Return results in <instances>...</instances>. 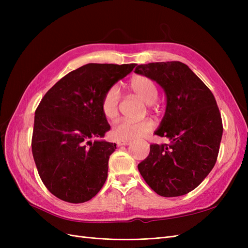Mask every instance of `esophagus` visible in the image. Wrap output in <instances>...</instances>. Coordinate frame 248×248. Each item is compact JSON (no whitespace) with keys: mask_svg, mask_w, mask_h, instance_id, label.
Wrapping results in <instances>:
<instances>
[{"mask_svg":"<svg viewBox=\"0 0 248 248\" xmlns=\"http://www.w3.org/2000/svg\"><path fill=\"white\" fill-rule=\"evenodd\" d=\"M131 144L130 140H117V146H128Z\"/></svg>","mask_w":248,"mask_h":248,"instance_id":"1","label":"esophagus"}]
</instances>
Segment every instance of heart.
I'll use <instances>...</instances> for the list:
<instances>
[{
    "instance_id": "obj_1",
    "label": "heart",
    "mask_w": 248,
    "mask_h": 248,
    "mask_svg": "<svg viewBox=\"0 0 248 248\" xmlns=\"http://www.w3.org/2000/svg\"><path fill=\"white\" fill-rule=\"evenodd\" d=\"M129 88L147 104H153L158 97V90L154 81L144 76L133 77L129 82ZM119 99L120 93L117 87H111L104 93L101 99V110L108 120H115L118 117ZM153 128L154 123L149 119L140 122L123 120L112 127L111 136L119 140H133L145 137Z\"/></svg>"
}]
</instances>
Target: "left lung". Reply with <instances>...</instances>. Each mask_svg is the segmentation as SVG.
<instances>
[{
    "mask_svg": "<svg viewBox=\"0 0 248 248\" xmlns=\"http://www.w3.org/2000/svg\"><path fill=\"white\" fill-rule=\"evenodd\" d=\"M134 72L163 89L166 112L154 133L170 140V145L150 146V153L139 163V170L159 196H183L202 183L216 162L222 137L216 100L184 63L141 64Z\"/></svg>",
    "mask_w": 248,
    "mask_h": 248,
    "instance_id": "obj_1",
    "label": "left lung"
}]
</instances>
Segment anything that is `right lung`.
Returning a JSON list of instances; mask_svg holds the SVG:
<instances>
[{
  "instance_id": "right-lung-1",
  "label": "right lung",
  "mask_w": 248,
  "mask_h": 248,
  "mask_svg": "<svg viewBox=\"0 0 248 248\" xmlns=\"http://www.w3.org/2000/svg\"><path fill=\"white\" fill-rule=\"evenodd\" d=\"M136 66L84 65L41 99L35 111L32 152L43 184L60 200L85 202L102 188L116 144L99 140L110 129L101 99Z\"/></svg>"
}]
</instances>
